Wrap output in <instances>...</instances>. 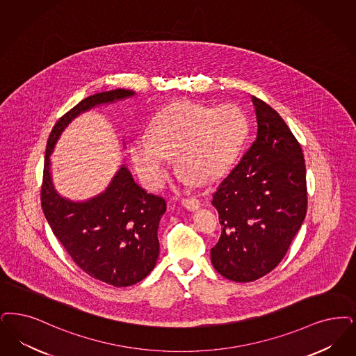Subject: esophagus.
<instances>
[{"mask_svg":"<svg viewBox=\"0 0 356 356\" xmlns=\"http://www.w3.org/2000/svg\"><path fill=\"white\" fill-rule=\"evenodd\" d=\"M183 205L189 211H196L201 207V202L197 199H184L183 200Z\"/></svg>","mask_w":356,"mask_h":356,"instance_id":"34e87169","label":"esophagus"}]
</instances>
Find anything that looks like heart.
I'll use <instances>...</instances> for the list:
<instances>
[{
    "label": "heart",
    "mask_w": 356,
    "mask_h": 356,
    "mask_svg": "<svg viewBox=\"0 0 356 356\" xmlns=\"http://www.w3.org/2000/svg\"><path fill=\"white\" fill-rule=\"evenodd\" d=\"M248 134V122L234 104L208 107L176 103L155 116L149 138L129 145V159L143 184L157 189L170 172V157L179 170L200 184L211 183L228 170Z\"/></svg>",
    "instance_id": "b5f03b06"
}]
</instances>
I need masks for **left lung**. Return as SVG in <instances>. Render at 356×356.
<instances>
[{
	"mask_svg": "<svg viewBox=\"0 0 356 356\" xmlns=\"http://www.w3.org/2000/svg\"><path fill=\"white\" fill-rule=\"evenodd\" d=\"M256 140L213 193L222 227L211 249L213 268L236 282H252L284 258L306 217L302 148L280 114L252 97Z\"/></svg>",
	"mask_w": 356,
	"mask_h": 356,
	"instance_id": "8db88e82",
	"label": "left lung"
}]
</instances>
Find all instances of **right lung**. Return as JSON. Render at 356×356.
I'll return each instance as SVG.
<instances>
[{
  "label": "right lung",
  "instance_id": "right-lung-1",
  "mask_svg": "<svg viewBox=\"0 0 356 356\" xmlns=\"http://www.w3.org/2000/svg\"><path fill=\"white\" fill-rule=\"evenodd\" d=\"M134 95L132 90L116 88L81 100L53 127L43 168L41 201L53 233L82 270L115 287L138 284L154 270L160 252L157 229L167 209L165 200L147 193L124 164L99 195L85 201L67 199L54 186L50 156L75 118Z\"/></svg>",
  "mask_w": 356,
  "mask_h": 356
}]
</instances>
